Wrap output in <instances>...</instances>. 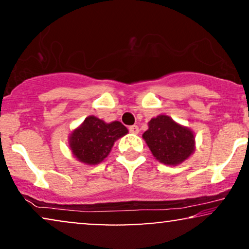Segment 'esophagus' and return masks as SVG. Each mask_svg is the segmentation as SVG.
<instances>
[{
  "label": "esophagus",
  "instance_id": "1",
  "mask_svg": "<svg viewBox=\"0 0 249 249\" xmlns=\"http://www.w3.org/2000/svg\"><path fill=\"white\" fill-rule=\"evenodd\" d=\"M129 131L131 134H139L140 133V128L137 125H130L129 127Z\"/></svg>",
  "mask_w": 249,
  "mask_h": 249
}]
</instances>
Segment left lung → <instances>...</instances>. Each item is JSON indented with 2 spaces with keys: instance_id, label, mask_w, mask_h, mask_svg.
Wrapping results in <instances>:
<instances>
[{
  "instance_id": "left-lung-1",
  "label": "left lung",
  "mask_w": 249,
  "mask_h": 249,
  "mask_svg": "<svg viewBox=\"0 0 249 249\" xmlns=\"http://www.w3.org/2000/svg\"><path fill=\"white\" fill-rule=\"evenodd\" d=\"M148 125L142 137L159 162L177 166L194 153V131L178 124L171 116L159 114L150 120Z\"/></svg>"
}]
</instances>
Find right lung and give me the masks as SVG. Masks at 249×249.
<instances>
[{"label": "right lung", "instance_id": "obj_1", "mask_svg": "<svg viewBox=\"0 0 249 249\" xmlns=\"http://www.w3.org/2000/svg\"><path fill=\"white\" fill-rule=\"evenodd\" d=\"M127 134L128 129L121 122L107 124L90 115L69 135V149L78 161L92 166L103 161L116 141Z\"/></svg>", "mask_w": 249, "mask_h": 249}]
</instances>
